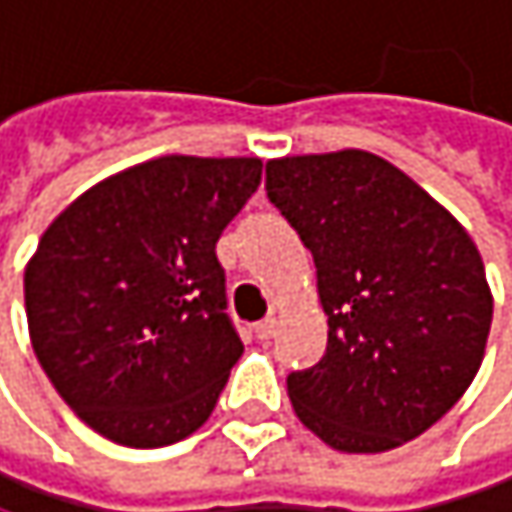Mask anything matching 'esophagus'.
Masks as SVG:
<instances>
[{
    "label": "esophagus",
    "instance_id": "1",
    "mask_svg": "<svg viewBox=\"0 0 512 512\" xmlns=\"http://www.w3.org/2000/svg\"><path fill=\"white\" fill-rule=\"evenodd\" d=\"M276 330H279V321H276V315H270V318H264L258 327H254V333H258V339H273L276 336Z\"/></svg>",
    "mask_w": 512,
    "mask_h": 512
}]
</instances>
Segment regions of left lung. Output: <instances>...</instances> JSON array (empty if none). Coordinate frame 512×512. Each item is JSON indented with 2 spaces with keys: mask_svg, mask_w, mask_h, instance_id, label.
I'll list each match as a JSON object with an SVG mask.
<instances>
[{
  "mask_svg": "<svg viewBox=\"0 0 512 512\" xmlns=\"http://www.w3.org/2000/svg\"><path fill=\"white\" fill-rule=\"evenodd\" d=\"M267 194L318 270L327 354L288 378L300 423L342 453H387L471 387L492 288L468 230L366 149L267 161Z\"/></svg>",
  "mask_w": 512,
  "mask_h": 512,
  "instance_id": "1",
  "label": "left lung"
}]
</instances>
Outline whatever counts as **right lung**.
I'll list each match as a JSON object with an SVG mask.
<instances>
[{
    "label": "right lung",
    "instance_id": "add662e5",
    "mask_svg": "<svg viewBox=\"0 0 512 512\" xmlns=\"http://www.w3.org/2000/svg\"><path fill=\"white\" fill-rule=\"evenodd\" d=\"M261 158L161 155L74 197L23 273L32 351L65 405L122 447L197 432L242 342L215 242Z\"/></svg>",
    "mask_w": 512,
    "mask_h": 512
}]
</instances>
